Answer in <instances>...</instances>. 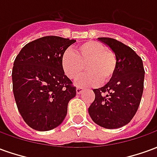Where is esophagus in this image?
<instances>
[{"label": "esophagus", "instance_id": "1", "mask_svg": "<svg viewBox=\"0 0 157 157\" xmlns=\"http://www.w3.org/2000/svg\"><path fill=\"white\" fill-rule=\"evenodd\" d=\"M83 92V88L82 87H76V93L77 94H81L82 92Z\"/></svg>", "mask_w": 157, "mask_h": 157}]
</instances>
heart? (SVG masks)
<instances>
[{"label": "heart", "instance_id": "1", "mask_svg": "<svg viewBox=\"0 0 157 157\" xmlns=\"http://www.w3.org/2000/svg\"><path fill=\"white\" fill-rule=\"evenodd\" d=\"M62 68L69 78L74 80L82 74L85 65L86 73L76 82L79 86L107 83L117 71L118 59L114 52L98 41H86L74 50H66L61 58Z\"/></svg>", "mask_w": 157, "mask_h": 157}]
</instances>
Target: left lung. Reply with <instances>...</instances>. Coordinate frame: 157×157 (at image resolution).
Wrapping results in <instances>:
<instances>
[{
	"mask_svg": "<svg viewBox=\"0 0 157 157\" xmlns=\"http://www.w3.org/2000/svg\"><path fill=\"white\" fill-rule=\"evenodd\" d=\"M109 45L118 59L117 71L101 88L93 89L95 99L88 109L97 124L120 128L134 118L141 101L145 70L141 58L130 47L111 38H98Z\"/></svg>",
	"mask_w": 157,
	"mask_h": 157,
	"instance_id": "obj_1",
	"label": "left lung"
}]
</instances>
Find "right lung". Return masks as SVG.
<instances>
[{"mask_svg":"<svg viewBox=\"0 0 157 157\" xmlns=\"http://www.w3.org/2000/svg\"><path fill=\"white\" fill-rule=\"evenodd\" d=\"M75 39L44 36L30 42L16 57L12 89L20 114L29 127L50 130L61 124L75 86L65 75L61 58Z\"/></svg>","mask_w":157,"mask_h":157,"instance_id":"1","label":"right lung"}]
</instances>
